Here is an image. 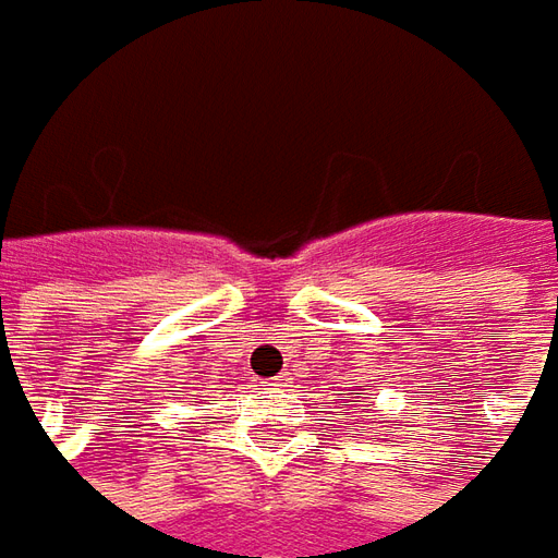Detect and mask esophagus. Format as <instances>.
<instances>
[{"label": "esophagus", "mask_w": 558, "mask_h": 558, "mask_svg": "<svg viewBox=\"0 0 558 558\" xmlns=\"http://www.w3.org/2000/svg\"><path fill=\"white\" fill-rule=\"evenodd\" d=\"M289 381H291L289 375H276V378H269L267 385H269V388H276V391H279V388H289Z\"/></svg>", "instance_id": "esophagus-1"}]
</instances>
